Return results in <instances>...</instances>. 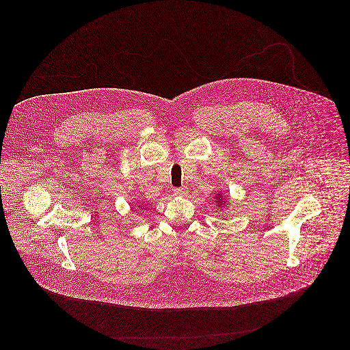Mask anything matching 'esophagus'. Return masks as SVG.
<instances>
[{
	"mask_svg": "<svg viewBox=\"0 0 350 350\" xmlns=\"http://www.w3.org/2000/svg\"><path fill=\"white\" fill-rule=\"evenodd\" d=\"M187 193H189L187 187H179V189H175V190H174V194H175L176 197H185Z\"/></svg>",
	"mask_w": 350,
	"mask_h": 350,
	"instance_id": "obj_1",
	"label": "esophagus"
}]
</instances>
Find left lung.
I'll list each match as a JSON object with an SVG mask.
<instances>
[{"mask_svg": "<svg viewBox=\"0 0 350 350\" xmlns=\"http://www.w3.org/2000/svg\"><path fill=\"white\" fill-rule=\"evenodd\" d=\"M225 198H226V197H224V193H222V191H221V193H218V194L215 196V204H217L219 208H222L224 206H225V207H228V206H226V200H225Z\"/></svg>", "mask_w": 350, "mask_h": 350, "instance_id": "obj_1", "label": "left lung"}]
</instances>
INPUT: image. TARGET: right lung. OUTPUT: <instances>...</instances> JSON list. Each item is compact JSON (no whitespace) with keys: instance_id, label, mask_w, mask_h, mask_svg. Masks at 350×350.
Segmentation results:
<instances>
[{"instance_id":"1","label":"right lung","mask_w":350,"mask_h":350,"mask_svg":"<svg viewBox=\"0 0 350 350\" xmlns=\"http://www.w3.org/2000/svg\"><path fill=\"white\" fill-rule=\"evenodd\" d=\"M144 206H143V203L142 202H137V208H143Z\"/></svg>"}]
</instances>
